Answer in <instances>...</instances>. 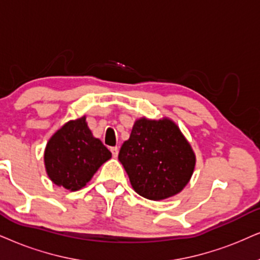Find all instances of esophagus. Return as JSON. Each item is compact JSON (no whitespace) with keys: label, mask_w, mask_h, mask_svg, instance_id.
I'll list each match as a JSON object with an SVG mask.
<instances>
[{"label":"esophagus","mask_w":260,"mask_h":260,"mask_svg":"<svg viewBox=\"0 0 260 260\" xmlns=\"http://www.w3.org/2000/svg\"><path fill=\"white\" fill-rule=\"evenodd\" d=\"M110 151H111V153H113V157H117V154H119V147L117 146L111 147Z\"/></svg>","instance_id":"34e87169"}]
</instances>
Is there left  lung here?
<instances>
[{"label": "left lung", "instance_id": "obj_1", "mask_svg": "<svg viewBox=\"0 0 260 260\" xmlns=\"http://www.w3.org/2000/svg\"><path fill=\"white\" fill-rule=\"evenodd\" d=\"M119 160L138 194L163 200L176 196L189 182L196 153L173 120L140 117L121 146Z\"/></svg>", "mask_w": 260, "mask_h": 260}]
</instances>
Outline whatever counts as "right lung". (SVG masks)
I'll return each instance as SVG.
<instances>
[{
  "label": "right lung",
  "instance_id": "obj_1",
  "mask_svg": "<svg viewBox=\"0 0 260 260\" xmlns=\"http://www.w3.org/2000/svg\"><path fill=\"white\" fill-rule=\"evenodd\" d=\"M111 152L94 138L86 116L71 120L49 139L44 166L49 179L58 187L75 192L86 186Z\"/></svg>",
  "mask_w": 260,
  "mask_h": 260
}]
</instances>
